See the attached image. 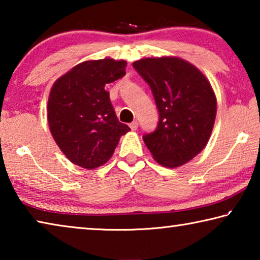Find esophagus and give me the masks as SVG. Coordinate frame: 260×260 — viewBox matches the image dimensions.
<instances>
[{
  "instance_id": "1",
  "label": "esophagus",
  "mask_w": 260,
  "mask_h": 260,
  "mask_svg": "<svg viewBox=\"0 0 260 260\" xmlns=\"http://www.w3.org/2000/svg\"><path fill=\"white\" fill-rule=\"evenodd\" d=\"M129 127H131V129H132V131H136V129H138V127H139V122H138V121H133V122H131V124H129Z\"/></svg>"
}]
</instances>
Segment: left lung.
<instances>
[{"label":"left lung","mask_w":260,"mask_h":260,"mask_svg":"<svg viewBox=\"0 0 260 260\" xmlns=\"http://www.w3.org/2000/svg\"><path fill=\"white\" fill-rule=\"evenodd\" d=\"M133 67L151 88L159 111L155 132L143 136L158 164H187L203 150L212 133L217 98L195 65L175 56L148 57Z\"/></svg>","instance_id":"left-lung-1"}]
</instances>
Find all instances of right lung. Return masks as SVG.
I'll return each mask as SVG.
<instances>
[{
    "instance_id": "right-lung-1",
    "label": "right lung",
    "mask_w": 260,
    "mask_h": 260,
    "mask_svg": "<svg viewBox=\"0 0 260 260\" xmlns=\"http://www.w3.org/2000/svg\"><path fill=\"white\" fill-rule=\"evenodd\" d=\"M127 61L110 57L86 60L54 82L48 99V124L60 151L87 170L104 165L131 128L118 120L105 85L126 74Z\"/></svg>"
}]
</instances>
